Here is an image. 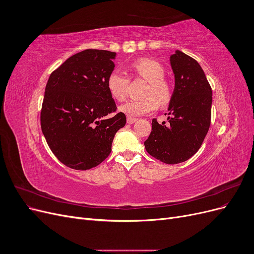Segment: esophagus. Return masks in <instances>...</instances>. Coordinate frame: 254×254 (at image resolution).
Wrapping results in <instances>:
<instances>
[{
  "mask_svg": "<svg viewBox=\"0 0 254 254\" xmlns=\"http://www.w3.org/2000/svg\"><path fill=\"white\" fill-rule=\"evenodd\" d=\"M137 120L135 118H132V117H127V123L128 124H133V123H135Z\"/></svg>",
  "mask_w": 254,
  "mask_h": 254,
  "instance_id": "34e87169",
  "label": "esophagus"
}]
</instances>
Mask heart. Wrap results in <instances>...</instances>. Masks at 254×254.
Wrapping results in <instances>:
<instances>
[{"label":"heart","mask_w":254,"mask_h":254,"mask_svg":"<svg viewBox=\"0 0 254 254\" xmlns=\"http://www.w3.org/2000/svg\"><path fill=\"white\" fill-rule=\"evenodd\" d=\"M134 72L148 82L144 89L143 98L132 99L122 105L120 110L130 117L147 114L156 110L160 105L170 102L172 92L168 83L163 80L164 67L157 60L142 58L133 64ZM128 80L126 76L119 70H113L107 78V88L110 95L117 101H124L127 95Z\"/></svg>","instance_id":"b5f03b06"}]
</instances>
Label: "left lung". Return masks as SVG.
Instances as JSON below:
<instances>
[{"label":"left lung","instance_id":"obj_1","mask_svg":"<svg viewBox=\"0 0 254 254\" xmlns=\"http://www.w3.org/2000/svg\"><path fill=\"white\" fill-rule=\"evenodd\" d=\"M170 63L175 88L167 109L168 124L153 119L152 131L144 145L161 162L178 164L195 155L209 131L212 90L195 59L177 50Z\"/></svg>","mask_w":254,"mask_h":254}]
</instances>
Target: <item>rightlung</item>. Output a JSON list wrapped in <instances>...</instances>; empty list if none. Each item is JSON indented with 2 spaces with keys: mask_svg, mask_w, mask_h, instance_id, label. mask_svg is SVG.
<instances>
[{
  "mask_svg": "<svg viewBox=\"0 0 254 254\" xmlns=\"http://www.w3.org/2000/svg\"><path fill=\"white\" fill-rule=\"evenodd\" d=\"M117 53L84 50L54 71L45 87L41 129L54 155L67 167L86 171L110 155L126 115L112 118L117 105L107 88Z\"/></svg>",
  "mask_w": 254,
  "mask_h": 254,
  "instance_id": "right-lung-1",
  "label": "right lung"
}]
</instances>
